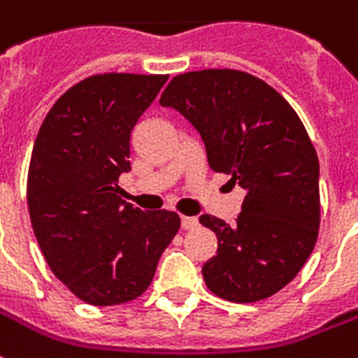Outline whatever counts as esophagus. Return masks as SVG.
Masks as SVG:
<instances>
[{
  "label": "esophagus",
  "instance_id": "esophagus-1",
  "mask_svg": "<svg viewBox=\"0 0 358 358\" xmlns=\"http://www.w3.org/2000/svg\"><path fill=\"white\" fill-rule=\"evenodd\" d=\"M196 227H197L196 217H182V229L189 231V229H196Z\"/></svg>",
  "mask_w": 358,
  "mask_h": 358
}]
</instances>
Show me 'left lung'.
<instances>
[{
  "label": "left lung",
  "mask_w": 358,
  "mask_h": 358,
  "mask_svg": "<svg viewBox=\"0 0 358 358\" xmlns=\"http://www.w3.org/2000/svg\"><path fill=\"white\" fill-rule=\"evenodd\" d=\"M196 127L211 171L246 189L234 224L201 215L217 234L205 285L224 301L256 302L291 283L320 227V164L306 129L279 92L254 75L203 69L176 75L161 96Z\"/></svg>",
  "instance_id": "8db88e82"
}]
</instances>
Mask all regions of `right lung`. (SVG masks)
Returning a JSON list of instances; mask_svg holds the SVG:
<instances>
[{
    "label": "right lung",
    "mask_w": 358,
    "mask_h": 358,
    "mask_svg": "<svg viewBox=\"0 0 358 358\" xmlns=\"http://www.w3.org/2000/svg\"><path fill=\"white\" fill-rule=\"evenodd\" d=\"M166 79H83L57 99L34 141L27 201L38 246L57 279L94 306L143 294L180 229L178 215L136 209L118 187L131 171V131Z\"/></svg>",
    "instance_id": "add662e5"
}]
</instances>
